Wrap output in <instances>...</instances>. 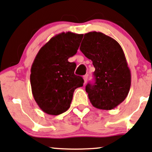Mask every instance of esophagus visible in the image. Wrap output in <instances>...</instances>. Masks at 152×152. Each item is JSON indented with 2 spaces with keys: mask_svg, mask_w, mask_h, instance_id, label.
Here are the masks:
<instances>
[{
  "mask_svg": "<svg viewBox=\"0 0 152 152\" xmlns=\"http://www.w3.org/2000/svg\"><path fill=\"white\" fill-rule=\"evenodd\" d=\"M88 75L83 76V79H84V84H86L87 82H88Z\"/></svg>",
  "mask_w": 152,
  "mask_h": 152,
  "instance_id": "esophagus-1",
  "label": "esophagus"
}]
</instances>
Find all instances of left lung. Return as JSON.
<instances>
[{
	"instance_id": "1",
	"label": "left lung",
	"mask_w": 152,
	"mask_h": 152,
	"mask_svg": "<svg viewBox=\"0 0 152 152\" xmlns=\"http://www.w3.org/2000/svg\"><path fill=\"white\" fill-rule=\"evenodd\" d=\"M80 49L95 69V83L85 87L90 103L100 110L115 108L127 97L131 83L121 47L111 37L91 31L84 35Z\"/></svg>"
}]
</instances>
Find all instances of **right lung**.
<instances>
[{
	"instance_id": "obj_1",
	"label": "right lung",
	"mask_w": 152,
	"mask_h": 152,
	"mask_svg": "<svg viewBox=\"0 0 152 152\" xmlns=\"http://www.w3.org/2000/svg\"><path fill=\"white\" fill-rule=\"evenodd\" d=\"M83 35L70 31L55 35L34 60L30 75L32 94L39 108L49 115L67 111L75 90L83 85V77L74 73L75 63L68 62L77 52Z\"/></svg>"
}]
</instances>
